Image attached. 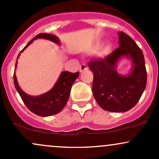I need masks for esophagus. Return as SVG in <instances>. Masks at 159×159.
<instances>
[{"mask_svg": "<svg viewBox=\"0 0 159 159\" xmlns=\"http://www.w3.org/2000/svg\"><path fill=\"white\" fill-rule=\"evenodd\" d=\"M87 69H88V66H87V65H85V64H81V66H80L79 72H83V71L87 70Z\"/></svg>", "mask_w": 159, "mask_h": 159, "instance_id": "esophagus-1", "label": "esophagus"}]
</instances>
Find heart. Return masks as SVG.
I'll list each match as a JSON object with an SVG mask.
<instances>
[{"label": "heart", "instance_id": "1", "mask_svg": "<svg viewBox=\"0 0 159 159\" xmlns=\"http://www.w3.org/2000/svg\"><path fill=\"white\" fill-rule=\"evenodd\" d=\"M98 45V44H96L95 45V47H97ZM110 50H111V45L108 44V43H107V44L104 45L103 46L99 49L98 54L99 56L102 57L104 55H106L107 54H108V52H110Z\"/></svg>", "mask_w": 159, "mask_h": 159}]
</instances>
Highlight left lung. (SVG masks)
Returning <instances> with one entry per match:
<instances>
[{
  "label": "left lung",
  "instance_id": "1",
  "mask_svg": "<svg viewBox=\"0 0 159 159\" xmlns=\"http://www.w3.org/2000/svg\"><path fill=\"white\" fill-rule=\"evenodd\" d=\"M117 48L105 59L89 62L93 72V94L104 110L125 112L132 109L141 97L147 85V75L141 49L124 32H119ZM131 60L133 66L129 74L123 76L116 70L122 58Z\"/></svg>",
  "mask_w": 159,
  "mask_h": 159
}]
</instances>
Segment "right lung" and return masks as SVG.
Wrapping results in <instances>:
<instances>
[{
	"label": "right lung",
	"mask_w": 159,
	"mask_h": 159,
	"mask_svg": "<svg viewBox=\"0 0 159 159\" xmlns=\"http://www.w3.org/2000/svg\"><path fill=\"white\" fill-rule=\"evenodd\" d=\"M36 39H48L57 45L61 44L59 38L55 35L39 34L27 43L26 46L21 51V53H22L28 47V45L31 44ZM21 53H19L17 59L19 57ZM16 66H17V61L16 63ZM78 75H79V72L72 73L68 71H63L61 72L55 84L50 90L36 96H30L21 90L18 83L16 73H14L13 78L16 90L19 93L23 102L27 108L38 116H48L58 114L63 110L66 104L68 102L72 86Z\"/></svg>",
	"instance_id": "right-lung-1"
}]
</instances>
